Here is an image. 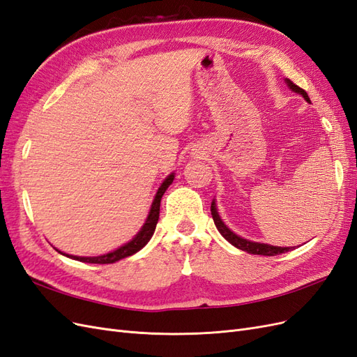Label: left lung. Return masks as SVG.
<instances>
[{
  "instance_id": "8db88e82",
  "label": "left lung",
  "mask_w": 357,
  "mask_h": 357,
  "mask_svg": "<svg viewBox=\"0 0 357 357\" xmlns=\"http://www.w3.org/2000/svg\"><path fill=\"white\" fill-rule=\"evenodd\" d=\"M284 82L287 83L289 89H291L295 93L302 95V98H304L307 102H311L308 93L304 89H301L299 86H296L295 83H291L289 79H286ZM211 215H213L215 228H218V231L222 234L223 238L226 241H229L234 247L240 248V250H244V252L250 253V255H262V256H277V255L290 252V247H278V245H271V244H265V243L250 241V240H245V238H243V236L232 232L228 228V226L225 225V222L222 220L220 214L218 211V205H215V199H213V202H211Z\"/></svg>"
}]
</instances>
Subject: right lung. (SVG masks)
<instances>
[{"mask_svg":"<svg viewBox=\"0 0 357 357\" xmlns=\"http://www.w3.org/2000/svg\"><path fill=\"white\" fill-rule=\"evenodd\" d=\"M174 172H171L169 176L165 177V180L162 181V185L159 186L156 195L153 198V202H152V207H150V211L147 214V219L146 222L143 223L142 229H139L137 232V235L134 236V238L131 241H128L126 244L121 245L119 248H116V250L110 252V253H105V255H101V256H74V255H67V253H62L61 250L56 252L67 256L70 259H74V261H79V262H86V264H114L117 261H121V259H125L128 256H132L135 255L137 252L142 250V248L150 241V238H152V235L156 229V223H158V219H159V207H160V199H162V195H164L165 190L169 188V185L172 181H174Z\"/></svg>","mask_w":357,"mask_h":357,"instance_id":"obj_1","label":"right lung"}]
</instances>
